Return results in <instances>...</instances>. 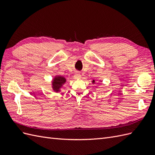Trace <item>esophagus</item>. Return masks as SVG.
Listing matches in <instances>:
<instances>
[{
	"mask_svg": "<svg viewBox=\"0 0 155 155\" xmlns=\"http://www.w3.org/2000/svg\"><path fill=\"white\" fill-rule=\"evenodd\" d=\"M81 75L80 73H75L74 75V78L75 79H79L81 78Z\"/></svg>",
	"mask_w": 155,
	"mask_h": 155,
	"instance_id": "obj_1",
	"label": "esophagus"
}]
</instances>
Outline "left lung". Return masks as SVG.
<instances>
[{
  "label": "left lung",
  "mask_w": 155,
  "mask_h": 155,
  "mask_svg": "<svg viewBox=\"0 0 155 155\" xmlns=\"http://www.w3.org/2000/svg\"><path fill=\"white\" fill-rule=\"evenodd\" d=\"M92 83H93V84H95V83H96V81H94V80H93V81H92Z\"/></svg>",
  "instance_id": "8db88e82"
}]
</instances>
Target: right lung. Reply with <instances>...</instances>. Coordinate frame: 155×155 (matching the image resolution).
Returning <instances> with one entry per match:
<instances>
[{"label": "right lung", "instance_id": "right-lung-1", "mask_svg": "<svg viewBox=\"0 0 155 155\" xmlns=\"http://www.w3.org/2000/svg\"><path fill=\"white\" fill-rule=\"evenodd\" d=\"M67 80L64 77L60 76V75H55V76L51 80V88L55 93L61 92V88L65 84Z\"/></svg>", "mask_w": 155, "mask_h": 155}]
</instances>
